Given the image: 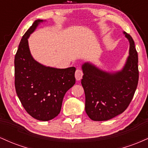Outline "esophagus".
<instances>
[{
	"instance_id": "34e87169",
	"label": "esophagus",
	"mask_w": 148,
	"mask_h": 148,
	"mask_svg": "<svg viewBox=\"0 0 148 148\" xmlns=\"http://www.w3.org/2000/svg\"><path fill=\"white\" fill-rule=\"evenodd\" d=\"M83 74H84V73H83V71L81 70V69H76V72H75L76 79L77 80V81H79V80H81V79H82Z\"/></svg>"
}]
</instances>
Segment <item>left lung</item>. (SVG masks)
<instances>
[{
	"instance_id": "1",
	"label": "left lung",
	"mask_w": 148,
	"mask_h": 148,
	"mask_svg": "<svg viewBox=\"0 0 148 148\" xmlns=\"http://www.w3.org/2000/svg\"><path fill=\"white\" fill-rule=\"evenodd\" d=\"M130 56L123 69L107 73L90 63L83 64L81 84L86 95V112L94 121H105L121 114L129 106L138 86V53L130 34Z\"/></svg>"
}]
</instances>
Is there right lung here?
I'll return each mask as SVG.
<instances>
[{
  "label": "right lung",
  "mask_w": 148,
  "mask_h": 148,
  "mask_svg": "<svg viewBox=\"0 0 148 148\" xmlns=\"http://www.w3.org/2000/svg\"><path fill=\"white\" fill-rule=\"evenodd\" d=\"M42 20H36L25 32L14 57V85L22 106L33 118L52 120L60 113L62 99L75 84L76 68L45 67L30 54L28 38Z\"/></svg>",
  "instance_id": "add662e5"
}]
</instances>
